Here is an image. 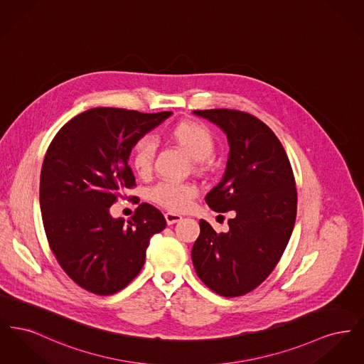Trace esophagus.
<instances>
[{
	"instance_id": "obj_1",
	"label": "esophagus",
	"mask_w": 364,
	"mask_h": 364,
	"mask_svg": "<svg viewBox=\"0 0 364 364\" xmlns=\"http://www.w3.org/2000/svg\"><path fill=\"white\" fill-rule=\"evenodd\" d=\"M165 220L168 223V225H173L176 223H180L183 220V217L180 214H176V213H166L165 214Z\"/></svg>"
}]
</instances>
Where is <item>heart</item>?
<instances>
[{"mask_svg": "<svg viewBox=\"0 0 364 364\" xmlns=\"http://www.w3.org/2000/svg\"><path fill=\"white\" fill-rule=\"evenodd\" d=\"M168 136L184 150L193 161H205L214 151V136L206 125L196 122H181L169 129ZM156 156V141L150 136L140 139L134 147L132 166L136 173L146 176L153 169ZM198 195V190L190 183H161L151 191L153 200L162 208L181 213L190 208L192 199Z\"/></svg>", "mask_w": 364, "mask_h": 364, "instance_id": "b5f03b06", "label": "heart"}]
</instances>
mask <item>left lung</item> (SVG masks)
Segmentation results:
<instances>
[{
	"label": "left lung",
	"instance_id": "left-lung-1",
	"mask_svg": "<svg viewBox=\"0 0 364 364\" xmlns=\"http://www.w3.org/2000/svg\"><path fill=\"white\" fill-rule=\"evenodd\" d=\"M192 113L221 128L229 144L225 173L206 203L217 213L235 210L226 233L199 221L192 263L215 294L242 296L273 272L289 242L297 208L294 172L274 132L257 117L230 109Z\"/></svg>",
	"mask_w": 364,
	"mask_h": 364
}]
</instances>
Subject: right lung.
<instances>
[{
    "label": "right lung",
    "instance_id": "obj_1",
    "mask_svg": "<svg viewBox=\"0 0 364 364\" xmlns=\"http://www.w3.org/2000/svg\"><path fill=\"white\" fill-rule=\"evenodd\" d=\"M171 116L94 107L67 122L48 149L39 184L45 232L60 266L88 292L125 288L141 270L151 236L166 226L149 203L128 221L109 208L135 186L128 165L135 144Z\"/></svg>",
    "mask_w": 364,
    "mask_h": 364
}]
</instances>
